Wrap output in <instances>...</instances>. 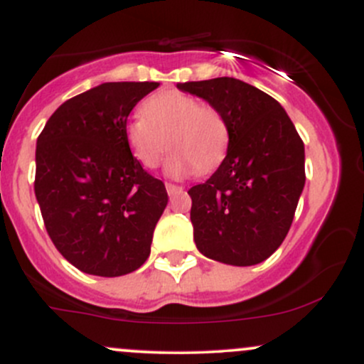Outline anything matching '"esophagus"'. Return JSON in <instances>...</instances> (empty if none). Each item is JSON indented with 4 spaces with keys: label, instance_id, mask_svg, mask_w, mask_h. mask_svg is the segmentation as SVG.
<instances>
[{
    "label": "esophagus",
    "instance_id": "1",
    "mask_svg": "<svg viewBox=\"0 0 364 364\" xmlns=\"http://www.w3.org/2000/svg\"><path fill=\"white\" fill-rule=\"evenodd\" d=\"M166 190H168V195L173 196V195H178L183 191V186H178V185H171V183H166Z\"/></svg>",
    "mask_w": 364,
    "mask_h": 364
}]
</instances>
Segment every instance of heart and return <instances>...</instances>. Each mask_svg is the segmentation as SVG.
<instances>
[{
  "label": "heart",
  "instance_id": "1",
  "mask_svg": "<svg viewBox=\"0 0 364 364\" xmlns=\"http://www.w3.org/2000/svg\"><path fill=\"white\" fill-rule=\"evenodd\" d=\"M141 116L124 127L128 147L145 169H156L166 150H173L168 174L183 178L207 174L228 152L229 129L223 112L178 90L161 92L141 104Z\"/></svg>",
  "mask_w": 364,
  "mask_h": 364
}]
</instances>
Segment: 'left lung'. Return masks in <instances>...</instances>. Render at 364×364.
I'll use <instances>...</instances> for the list:
<instances>
[{
    "instance_id": "obj_1",
    "label": "left lung",
    "mask_w": 364,
    "mask_h": 364,
    "mask_svg": "<svg viewBox=\"0 0 364 364\" xmlns=\"http://www.w3.org/2000/svg\"><path fill=\"white\" fill-rule=\"evenodd\" d=\"M223 112L228 156L188 190L198 252L228 265H257L282 245L304 186V144L284 107L231 77L178 83Z\"/></svg>"
}]
</instances>
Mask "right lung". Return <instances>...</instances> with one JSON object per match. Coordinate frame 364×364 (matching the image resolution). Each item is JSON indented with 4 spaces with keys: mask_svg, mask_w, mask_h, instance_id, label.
I'll return each mask as SVG.
<instances>
[{
    "mask_svg": "<svg viewBox=\"0 0 364 364\" xmlns=\"http://www.w3.org/2000/svg\"><path fill=\"white\" fill-rule=\"evenodd\" d=\"M157 87H94L63 102L37 139L34 191L46 231L85 274L119 277L150 255L168 191L132 156L124 127L136 102Z\"/></svg>",
    "mask_w": 364,
    "mask_h": 364,
    "instance_id": "obj_1",
    "label": "right lung"
}]
</instances>
